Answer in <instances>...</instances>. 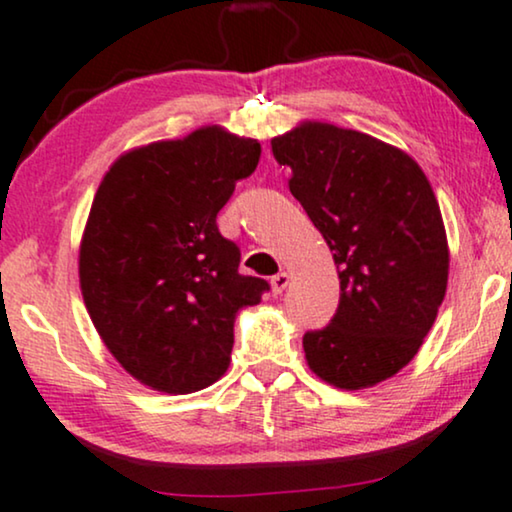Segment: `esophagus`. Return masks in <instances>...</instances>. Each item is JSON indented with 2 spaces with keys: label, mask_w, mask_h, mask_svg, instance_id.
Segmentation results:
<instances>
[{
  "label": "esophagus",
  "mask_w": 512,
  "mask_h": 512,
  "mask_svg": "<svg viewBox=\"0 0 512 512\" xmlns=\"http://www.w3.org/2000/svg\"><path fill=\"white\" fill-rule=\"evenodd\" d=\"M288 283H290V274H288V271H278L276 276H271V293L281 295L283 290L288 288Z\"/></svg>",
  "instance_id": "1"
}]
</instances>
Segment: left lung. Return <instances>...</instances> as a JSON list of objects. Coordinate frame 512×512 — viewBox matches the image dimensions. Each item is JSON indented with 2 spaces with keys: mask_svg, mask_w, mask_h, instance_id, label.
Segmentation results:
<instances>
[{
  "mask_svg": "<svg viewBox=\"0 0 512 512\" xmlns=\"http://www.w3.org/2000/svg\"><path fill=\"white\" fill-rule=\"evenodd\" d=\"M271 151L338 264V312L304 333L307 366L340 390L383 383L416 357L446 295L435 191L409 153L357 129L304 120Z\"/></svg>",
  "mask_w": 512,
  "mask_h": 512,
  "instance_id": "obj_1",
  "label": "left lung"
}]
</instances>
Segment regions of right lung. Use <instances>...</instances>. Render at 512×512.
I'll list each match as a JSON object with an SVG mask.
<instances>
[{"label": "right lung", "instance_id": "right-lung-1", "mask_svg": "<svg viewBox=\"0 0 512 512\" xmlns=\"http://www.w3.org/2000/svg\"><path fill=\"white\" fill-rule=\"evenodd\" d=\"M260 153L257 139L208 125L132 148L103 174L80 243V290L103 345L151 390L217 383L238 312L269 290L238 274L241 250L217 229Z\"/></svg>", "mask_w": 512, "mask_h": 512}]
</instances>
